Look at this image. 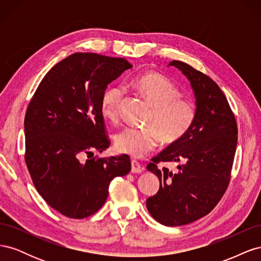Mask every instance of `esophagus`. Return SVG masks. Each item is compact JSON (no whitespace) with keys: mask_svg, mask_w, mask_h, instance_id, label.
Returning <instances> with one entry per match:
<instances>
[{"mask_svg":"<svg viewBox=\"0 0 261 261\" xmlns=\"http://www.w3.org/2000/svg\"><path fill=\"white\" fill-rule=\"evenodd\" d=\"M144 168L141 167V164L136 161V160H132V173H141L143 172Z\"/></svg>","mask_w":261,"mask_h":261,"instance_id":"esophagus-1","label":"esophagus"}]
</instances>
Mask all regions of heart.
<instances>
[{"mask_svg": "<svg viewBox=\"0 0 261 261\" xmlns=\"http://www.w3.org/2000/svg\"><path fill=\"white\" fill-rule=\"evenodd\" d=\"M153 106L148 117L149 127H125L115 137V146L121 152L140 158L160 145H174L192 129L197 115L196 103L180 97L178 87L168 77L158 73H144L130 84ZM125 96L122 86H110L102 93L100 108L105 117L115 121Z\"/></svg>", "mask_w": 261, "mask_h": 261, "instance_id": "1", "label": "heart"}]
</instances>
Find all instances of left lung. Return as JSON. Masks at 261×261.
I'll use <instances>...</instances> for the list:
<instances>
[{"label":"left lung","mask_w":261,"mask_h":261,"mask_svg":"<svg viewBox=\"0 0 261 261\" xmlns=\"http://www.w3.org/2000/svg\"><path fill=\"white\" fill-rule=\"evenodd\" d=\"M169 65L191 82L197 115L187 135L147 165L159 177L160 188L146 204L159 223L179 226L208 215L224 195L238 145V124L224 93L209 76L180 61ZM167 162L181 164L172 172L160 165Z\"/></svg>","instance_id":"obj_1"}]
</instances>
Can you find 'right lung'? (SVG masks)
Wrapping results in <instances>:
<instances>
[{
    "mask_svg": "<svg viewBox=\"0 0 261 261\" xmlns=\"http://www.w3.org/2000/svg\"><path fill=\"white\" fill-rule=\"evenodd\" d=\"M132 67L122 58L74 53L46 73L29 102L25 161L38 193L63 216L93 215L106 202L111 180L130 171L127 154L83 156L110 146L101 97Z\"/></svg>",
    "mask_w": 261,
    "mask_h": 261,
    "instance_id": "obj_1",
    "label": "right lung"
}]
</instances>
